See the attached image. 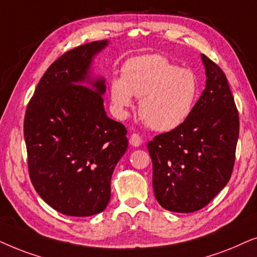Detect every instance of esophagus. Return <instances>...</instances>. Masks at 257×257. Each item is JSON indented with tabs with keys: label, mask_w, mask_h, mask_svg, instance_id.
Listing matches in <instances>:
<instances>
[{
	"label": "esophagus",
	"mask_w": 257,
	"mask_h": 257,
	"mask_svg": "<svg viewBox=\"0 0 257 257\" xmlns=\"http://www.w3.org/2000/svg\"><path fill=\"white\" fill-rule=\"evenodd\" d=\"M129 143H131L133 147L141 146V143H142L141 136H140L139 134H132L131 135V139H129Z\"/></svg>",
	"instance_id": "34e87169"
}]
</instances>
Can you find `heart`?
I'll use <instances>...</instances> for the list:
<instances>
[{"label": "heart", "instance_id": "b5f03b06", "mask_svg": "<svg viewBox=\"0 0 257 257\" xmlns=\"http://www.w3.org/2000/svg\"><path fill=\"white\" fill-rule=\"evenodd\" d=\"M198 93L197 77L187 68H179L162 55H142L128 60L122 77L110 82V97L118 114L124 115L140 100L139 112L154 131L177 128L193 110Z\"/></svg>", "mask_w": 257, "mask_h": 257}]
</instances>
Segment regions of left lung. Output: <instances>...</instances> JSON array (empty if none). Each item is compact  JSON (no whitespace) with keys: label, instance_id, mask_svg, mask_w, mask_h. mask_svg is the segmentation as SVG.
<instances>
[{"label":"left lung","instance_id":"1","mask_svg":"<svg viewBox=\"0 0 257 257\" xmlns=\"http://www.w3.org/2000/svg\"><path fill=\"white\" fill-rule=\"evenodd\" d=\"M206 88L182 124L148 143L153 188L164 209L194 213L225 187L235 162L238 112L227 77L201 54Z\"/></svg>","mask_w":257,"mask_h":257}]
</instances>
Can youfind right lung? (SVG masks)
<instances>
[{"label":"right lung","mask_w":257,"mask_h":257,"mask_svg":"<svg viewBox=\"0 0 257 257\" xmlns=\"http://www.w3.org/2000/svg\"><path fill=\"white\" fill-rule=\"evenodd\" d=\"M95 41L59 57L41 78L25 116L28 168L37 194L68 216H91L110 200L116 164L128 148L126 129L105 114L104 77L93 76Z\"/></svg>","instance_id":"1"}]
</instances>
